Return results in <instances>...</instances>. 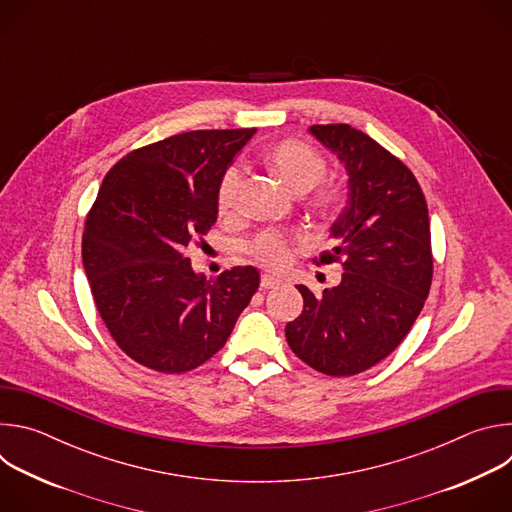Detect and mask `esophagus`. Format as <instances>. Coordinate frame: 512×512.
<instances>
[{
  "instance_id": "1",
  "label": "esophagus",
  "mask_w": 512,
  "mask_h": 512,
  "mask_svg": "<svg viewBox=\"0 0 512 512\" xmlns=\"http://www.w3.org/2000/svg\"><path fill=\"white\" fill-rule=\"evenodd\" d=\"M281 281L279 279H275V277H271V275H261V289H273V287H277Z\"/></svg>"
}]
</instances>
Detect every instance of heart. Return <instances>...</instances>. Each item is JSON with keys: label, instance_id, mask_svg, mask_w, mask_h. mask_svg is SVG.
<instances>
[{"label": "heart", "instance_id": "1", "mask_svg": "<svg viewBox=\"0 0 512 512\" xmlns=\"http://www.w3.org/2000/svg\"><path fill=\"white\" fill-rule=\"evenodd\" d=\"M271 168L298 192H308L326 174L324 156L302 139H283L271 145L267 152ZM245 170L241 164H233L225 170L216 188V206L221 212H231L239 204ZM316 186V185H315ZM317 187V186H316ZM344 204V192L332 182H322L310 196V208L320 216L336 214ZM247 253L267 269H283L294 257V243L277 231H261L247 243Z\"/></svg>", "mask_w": 512, "mask_h": 512}]
</instances>
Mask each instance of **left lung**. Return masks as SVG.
Segmentation results:
<instances>
[{"instance_id": "8db88e82", "label": "left lung", "mask_w": 512, "mask_h": 512, "mask_svg": "<svg viewBox=\"0 0 512 512\" xmlns=\"http://www.w3.org/2000/svg\"><path fill=\"white\" fill-rule=\"evenodd\" d=\"M348 172V202L314 263H342V281L314 296L296 285L304 312L285 338L306 364L330 377L375 367L407 336L433 277L429 214L413 172L381 143L346 123L312 125Z\"/></svg>"}]
</instances>
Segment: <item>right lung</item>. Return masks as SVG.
<instances>
[{
    "label": "right lung",
    "mask_w": 512,
    "mask_h": 512,
    "mask_svg": "<svg viewBox=\"0 0 512 512\" xmlns=\"http://www.w3.org/2000/svg\"><path fill=\"white\" fill-rule=\"evenodd\" d=\"M257 129H198L143 145L105 176L83 265L117 346L141 367L188 373L221 350L259 287L251 265L196 275L186 249L216 223V188Z\"/></svg>",
    "instance_id": "1"
}]
</instances>
